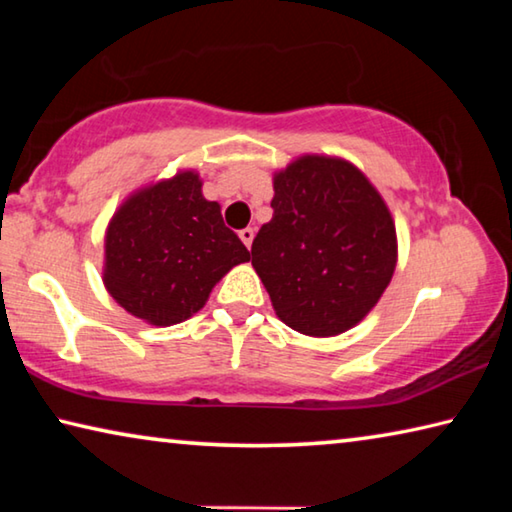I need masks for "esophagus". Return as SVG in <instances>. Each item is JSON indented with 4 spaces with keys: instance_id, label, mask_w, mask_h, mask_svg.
Returning <instances> with one entry per match:
<instances>
[{
    "instance_id": "esophagus-1",
    "label": "esophagus",
    "mask_w": 512,
    "mask_h": 512,
    "mask_svg": "<svg viewBox=\"0 0 512 512\" xmlns=\"http://www.w3.org/2000/svg\"><path fill=\"white\" fill-rule=\"evenodd\" d=\"M253 237H255V230H253V228H244V230H239V239L244 241L246 248H250V244H253Z\"/></svg>"
}]
</instances>
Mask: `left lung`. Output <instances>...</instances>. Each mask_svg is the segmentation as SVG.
Listing matches in <instances>:
<instances>
[{
  "label": "left lung",
  "instance_id": "left-lung-1",
  "mask_svg": "<svg viewBox=\"0 0 512 512\" xmlns=\"http://www.w3.org/2000/svg\"><path fill=\"white\" fill-rule=\"evenodd\" d=\"M273 219L253 266L277 318L307 336H336L377 305L397 264L384 198L352 162L302 155L273 176Z\"/></svg>",
  "mask_w": 512,
  "mask_h": 512
}]
</instances>
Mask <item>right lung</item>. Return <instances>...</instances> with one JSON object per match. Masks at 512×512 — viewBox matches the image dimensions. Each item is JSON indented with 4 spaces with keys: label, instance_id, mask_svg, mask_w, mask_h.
I'll return each instance as SVG.
<instances>
[{
    "label": "right lung",
    "instance_id": "obj_1",
    "mask_svg": "<svg viewBox=\"0 0 512 512\" xmlns=\"http://www.w3.org/2000/svg\"><path fill=\"white\" fill-rule=\"evenodd\" d=\"M196 171L128 196L106 230L103 284L128 314L169 327L194 316L250 253L207 201Z\"/></svg>",
    "mask_w": 512,
    "mask_h": 512
}]
</instances>
